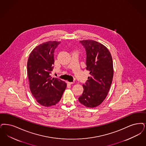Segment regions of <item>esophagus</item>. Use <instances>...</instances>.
Returning <instances> with one entry per match:
<instances>
[{
    "label": "esophagus",
    "mask_w": 146,
    "mask_h": 146,
    "mask_svg": "<svg viewBox=\"0 0 146 146\" xmlns=\"http://www.w3.org/2000/svg\"><path fill=\"white\" fill-rule=\"evenodd\" d=\"M67 82V84H69V85H71V84H74V82Z\"/></svg>",
    "instance_id": "esophagus-1"
}]
</instances>
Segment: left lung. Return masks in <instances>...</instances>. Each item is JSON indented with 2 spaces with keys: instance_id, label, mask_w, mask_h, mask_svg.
<instances>
[{
  "instance_id": "1",
  "label": "left lung",
  "mask_w": 146,
  "mask_h": 146,
  "mask_svg": "<svg viewBox=\"0 0 146 146\" xmlns=\"http://www.w3.org/2000/svg\"><path fill=\"white\" fill-rule=\"evenodd\" d=\"M86 52V70L90 76L82 85L79 101L88 108L100 105L106 97L112 82L113 69L111 54L103 44L93 40L80 41Z\"/></svg>"
}]
</instances>
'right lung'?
Listing matches in <instances>:
<instances>
[{
  "label": "right lung",
  "mask_w": 146,
  "mask_h": 146,
  "mask_svg": "<svg viewBox=\"0 0 146 146\" xmlns=\"http://www.w3.org/2000/svg\"><path fill=\"white\" fill-rule=\"evenodd\" d=\"M60 42L48 41L35 48L30 54L27 72L30 89L36 101L44 106L56 104L67 84L50 74L54 64V53Z\"/></svg>",
  "instance_id": "1"
}]
</instances>
